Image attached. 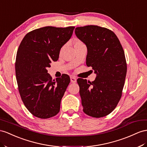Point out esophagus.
<instances>
[{
    "label": "esophagus",
    "mask_w": 147,
    "mask_h": 147,
    "mask_svg": "<svg viewBox=\"0 0 147 147\" xmlns=\"http://www.w3.org/2000/svg\"><path fill=\"white\" fill-rule=\"evenodd\" d=\"M70 80H71V82H73V83H74V82H76V78L72 76L70 77Z\"/></svg>",
    "instance_id": "34e87169"
}]
</instances>
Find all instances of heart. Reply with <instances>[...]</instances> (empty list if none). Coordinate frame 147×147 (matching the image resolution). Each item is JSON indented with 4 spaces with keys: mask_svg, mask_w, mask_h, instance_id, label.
<instances>
[{
    "mask_svg": "<svg viewBox=\"0 0 147 147\" xmlns=\"http://www.w3.org/2000/svg\"><path fill=\"white\" fill-rule=\"evenodd\" d=\"M84 45L83 43V42H82V41L80 40H75V41L74 42V47H78V46H81V45Z\"/></svg>",
    "mask_w": 147,
    "mask_h": 147,
    "instance_id": "heart-1",
    "label": "heart"
}]
</instances>
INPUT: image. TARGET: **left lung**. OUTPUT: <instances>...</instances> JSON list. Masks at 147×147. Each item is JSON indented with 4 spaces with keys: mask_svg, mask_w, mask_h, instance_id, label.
<instances>
[{
    "mask_svg": "<svg viewBox=\"0 0 147 147\" xmlns=\"http://www.w3.org/2000/svg\"><path fill=\"white\" fill-rule=\"evenodd\" d=\"M75 34L88 49L86 65L97 74L92 82L78 78L83 111L100 118L111 113L121 98L127 74L125 53L111 30L97 25L77 27Z\"/></svg>",
    "mask_w": 147,
    "mask_h": 147,
    "instance_id": "obj_1",
    "label": "left lung"
}]
</instances>
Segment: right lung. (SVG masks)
I'll list each match as a JSON object with an SVG mask.
<instances>
[{
  "instance_id": "add662e5",
  "label": "right lung",
  "mask_w": 147,
  "mask_h": 147,
  "mask_svg": "<svg viewBox=\"0 0 147 147\" xmlns=\"http://www.w3.org/2000/svg\"><path fill=\"white\" fill-rule=\"evenodd\" d=\"M74 27H45L28 32L18 47L16 74L21 99L32 115L48 119L59 112L61 100L70 82L67 74L52 80L48 73L51 61L58 59L61 47Z\"/></svg>"
}]
</instances>
